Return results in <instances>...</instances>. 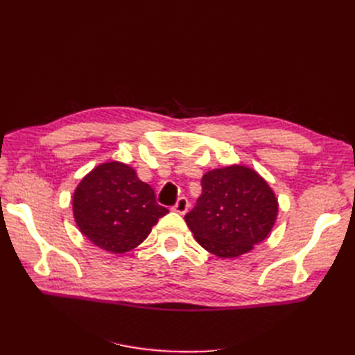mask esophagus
Returning <instances> with one entry per match:
<instances>
[{"mask_svg": "<svg viewBox=\"0 0 355 355\" xmlns=\"http://www.w3.org/2000/svg\"><path fill=\"white\" fill-rule=\"evenodd\" d=\"M189 209V201L187 197H179L176 204L173 206V210L178 213H185Z\"/></svg>", "mask_w": 355, "mask_h": 355, "instance_id": "obj_1", "label": "esophagus"}]
</instances>
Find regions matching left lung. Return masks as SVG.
I'll return each instance as SVG.
<instances>
[{"mask_svg": "<svg viewBox=\"0 0 355 355\" xmlns=\"http://www.w3.org/2000/svg\"><path fill=\"white\" fill-rule=\"evenodd\" d=\"M201 197L185 214L196 240L219 257L247 253L274 227L278 204L266 182L244 166L207 171Z\"/></svg>", "mask_w": 355, "mask_h": 355, "instance_id": "8db88e82", "label": "left lung"}]
</instances>
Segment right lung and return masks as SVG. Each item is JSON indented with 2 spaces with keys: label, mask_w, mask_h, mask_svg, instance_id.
<instances>
[{
  "label": "right lung",
  "mask_w": 355,
  "mask_h": 355,
  "mask_svg": "<svg viewBox=\"0 0 355 355\" xmlns=\"http://www.w3.org/2000/svg\"><path fill=\"white\" fill-rule=\"evenodd\" d=\"M73 218L93 244L125 253L141 244L168 210L127 164L105 163L85 176L73 194Z\"/></svg>",
  "instance_id": "obj_1"
}]
</instances>
